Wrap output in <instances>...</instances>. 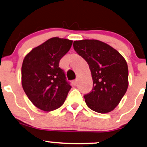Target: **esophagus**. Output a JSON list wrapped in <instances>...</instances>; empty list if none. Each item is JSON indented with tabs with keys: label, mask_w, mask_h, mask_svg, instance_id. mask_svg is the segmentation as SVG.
<instances>
[{
	"label": "esophagus",
	"mask_w": 147,
	"mask_h": 147,
	"mask_svg": "<svg viewBox=\"0 0 147 147\" xmlns=\"http://www.w3.org/2000/svg\"><path fill=\"white\" fill-rule=\"evenodd\" d=\"M72 85L73 86H76L77 85V84H78V79H75V80H74L73 82H72Z\"/></svg>",
	"instance_id": "1"
}]
</instances>
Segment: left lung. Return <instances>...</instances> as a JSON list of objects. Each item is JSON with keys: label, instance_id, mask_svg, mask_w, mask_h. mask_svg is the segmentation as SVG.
<instances>
[{"label": "left lung", "instance_id": "8db88e82", "mask_svg": "<svg viewBox=\"0 0 147 147\" xmlns=\"http://www.w3.org/2000/svg\"><path fill=\"white\" fill-rule=\"evenodd\" d=\"M76 52L86 61L93 87L84 95L91 110L106 113L114 110L129 86V70L125 59L107 43L95 39L75 41Z\"/></svg>", "mask_w": 147, "mask_h": 147}]
</instances>
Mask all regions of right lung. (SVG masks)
<instances>
[{"mask_svg": "<svg viewBox=\"0 0 147 147\" xmlns=\"http://www.w3.org/2000/svg\"><path fill=\"white\" fill-rule=\"evenodd\" d=\"M72 44L71 40L53 37L33 48L23 59L22 86L31 102L42 111L61 106L71 88L59 63Z\"/></svg>", "mask_w": 147, "mask_h": 147, "instance_id": "obj_1", "label": "right lung"}]
</instances>
